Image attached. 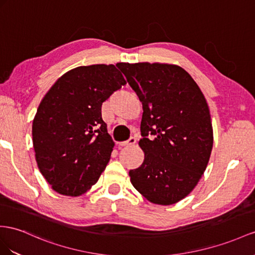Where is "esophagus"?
I'll use <instances>...</instances> for the list:
<instances>
[{
	"instance_id": "34e87169",
	"label": "esophagus",
	"mask_w": 255,
	"mask_h": 255,
	"mask_svg": "<svg viewBox=\"0 0 255 255\" xmlns=\"http://www.w3.org/2000/svg\"><path fill=\"white\" fill-rule=\"evenodd\" d=\"M136 143V138H134V136H131L128 141H125V142H122L121 145L122 146H131V145H134Z\"/></svg>"
}]
</instances>
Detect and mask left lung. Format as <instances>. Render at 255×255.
Masks as SVG:
<instances>
[{"label": "left lung", "instance_id": "1", "mask_svg": "<svg viewBox=\"0 0 255 255\" xmlns=\"http://www.w3.org/2000/svg\"><path fill=\"white\" fill-rule=\"evenodd\" d=\"M117 67L143 108L139 145L144 160L129 171L131 184L155 205L177 204L197 185L210 159L213 129L206 98L179 65L120 62Z\"/></svg>", "mask_w": 255, "mask_h": 255}]
</instances>
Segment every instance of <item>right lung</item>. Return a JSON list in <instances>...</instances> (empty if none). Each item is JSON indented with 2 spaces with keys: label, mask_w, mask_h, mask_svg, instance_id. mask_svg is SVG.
Wrapping results in <instances>:
<instances>
[{
  "label": "right lung",
  "mask_w": 255,
  "mask_h": 255,
  "mask_svg": "<svg viewBox=\"0 0 255 255\" xmlns=\"http://www.w3.org/2000/svg\"><path fill=\"white\" fill-rule=\"evenodd\" d=\"M127 82L117 64L77 67L44 96L32 124L37 167L58 194L77 197L99 180L114 142L102 103Z\"/></svg>",
  "instance_id": "add662e5"
}]
</instances>
